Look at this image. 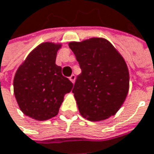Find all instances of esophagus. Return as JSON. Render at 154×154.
<instances>
[{"mask_svg": "<svg viewBox=\"0 0 154 154\" xmlns=\"http://www.w3.org/2000/svg\"><path fill=\"white\" fill-rule=\"evenodd\" d=\"M75 79H76V78H75V75H74V74H72V75L70 76V78H69V80L72 81L73 84H74V82H75Z\"/></svg>", "mask_w": 154, "mask_h": 154, "instance_id": "obj_1", "label": "esophagus"}]
</instances>
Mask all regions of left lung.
Returning <instances> with one entry per match:
<instances>
[{
	"label": "left lung",
	"instance_id": "8db88e82",
	"mask_svg": "<svg viewBox=\"0 0 154 154\" xmlns=\"http://www.w3.org/2000/svg\"><path fill=\"white\" fill-rule=\"evenodd\" d=\"M68 46L82 70L73 89L80 113L90 121L114 115L129 91V71L124 58L104 38L71 42Z\"/></svg>",
	"mask_w": 154,
	"mask_h": 154
}]
</instances>
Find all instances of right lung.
I'll return each instance as SVG.
<instances>
[{
	"label": "right lung",
	"instance_id": "right-lung-1",
	"mask_svg": "<svg viewBox=\"0 0 154 154\" xmlns=\"http://www.w3.org/2000/svg\"><path fill=\"white\" fill-rule=\"evenodd\" d=\"M61 43L47 42L31 51L19 66L14 78V94L21 112L44 121L56 116L73 83L55 64Z\"/></svg>",
	"mask_w": 154,
	"mask_h": 154
}]
</instances>
